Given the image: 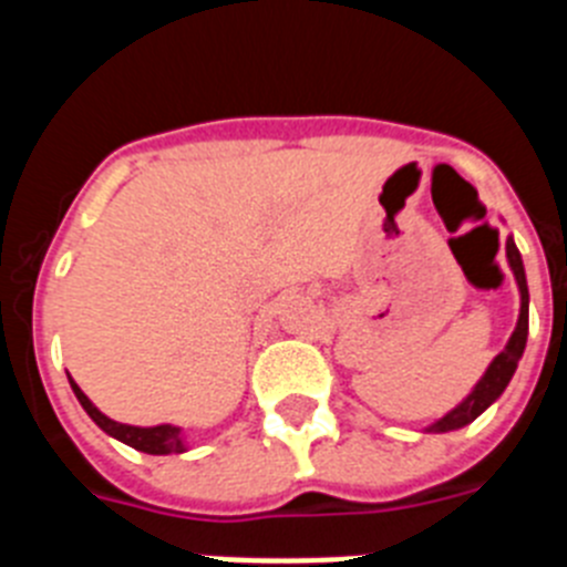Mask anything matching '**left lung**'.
I'll return each mask as SVG.
<instances>
[{
    "label": "left lung",
    "instance_id": "left-lung-1",
    "mask_svg": "<svg viewBox=\"0 0 567 567\" xmlns=\"http://www.w3.org/2000/svg\"><path fill=\"white\" fill-rule=\"evenodd\" d=\"M505 258H508V267L517 278V287H519V318H517V329L511 332L508 343H505L503 352L497 358L491 360V365L485 369L483 378L477 380V385L471 389L468 398L452 409L449 414H443L440 420H434L425 432H434V434H443V432H457L463 425H468L471 420H477L480 414L488 409L499 394L505 392V385L511 383L514 372H517V363L525 352V340H528V280H525V267H523V258H519V249L514 244V238L508 235L505 240Z\"/></svg>",
    "mask_w": 567,
    "mask_h": 567
}]
</instances>
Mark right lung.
<instances>
[{"instance_id":"1","label":"right lung","mask_w":567,"mask_h":567,"mask_svg":"<svg viewBox=\"0 0 567 567\" xmlns=\"http://www.w3.org/2000/svg\"><path fill=\"white\" fill-rule=\"evenodd\" d=\"M70 389H73V394H76V400L82 403L84 412L90 414V420L102 429V432H107L110 437L122 440L124 445H130V449H135V452H144V454H182L187 452V440H184V429L182 425H169V423H162V425H127V423H115V420H110L107 414H102L96 409V405L90 403L87 394L82 392L76 385V380L70 378Z\"/></svg>"}]
</instances>
